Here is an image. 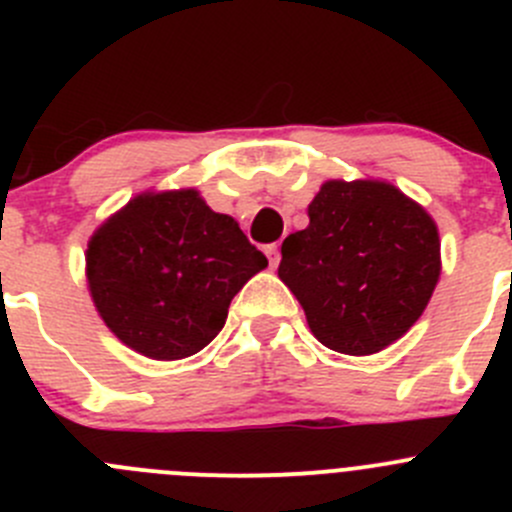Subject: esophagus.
I'll return each instance as SVG.
<instances>
[{
	"mask_svg": "<svg viewBox=\"0 0 512 512\" xmlns=\"http://www.w3.org/2000/svg\"><path fill=\"white\" fill-rule=\"evenodd\" d=\"M265 255H267V260H270V267L280 265V247H277V245H267L265 247Z\"/></svg>",
	"mask_w": 512,
	"mask_h": 512,
	"instance_id": "esophagus-1",
	"label": "esophagus"
}]
</instances>
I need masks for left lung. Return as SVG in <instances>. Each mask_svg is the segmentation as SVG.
Wrapping results in <instances>:
<instances>
[{
	"label": "left lung",
	"instance_id": "1",
	"mask_svg": "<svg viewBox=\"0 0 512 512\" xmlns=\"http://www.w3.org/2000/svg\"><path fill=\"white\" fill-rule=\"evenodd\" d=\"M277 272L324 347L376 354L426 309L441 242L426 210L394 185L329 180L309 205V225L282 242Z\"/></svg>",
	"mask_w": 512,
	"mask_h": 512
}]
</instances>
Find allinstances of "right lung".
Masks as SVG:
<instances>
[{"label": "right lung", "instance_id": "add662e5", "mask_svg": "<svg viewBox=\"0 0 512 512\" xmlns=\"http://www.w3.org/2000/svg\"><path fill=\"white\" fill-rule=\"evenodd\" d=\"M267 257L195 190L138 195L91 237L86 275L113 334L151 359H183L225 327Z\"/></svg>", "mask_w": 512, "mask_h": 512}]
</instances>
